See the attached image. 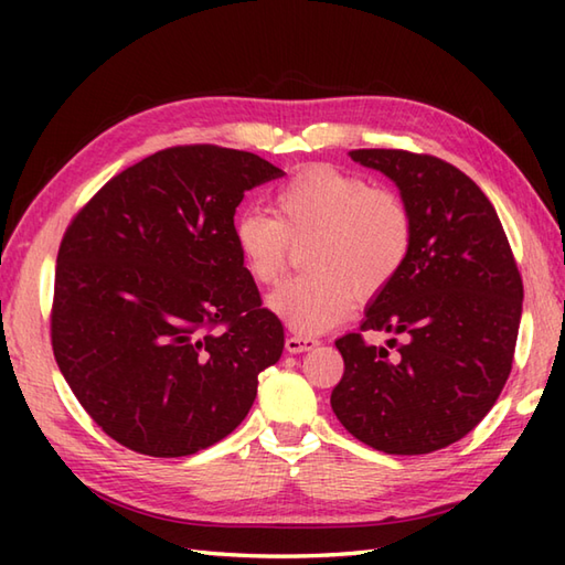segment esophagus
Returning a JSON list of instances; mask_svg holds the SVG:
<instances>
[{
    "label": "esophagus",
    "instance_id": "obj_1",
    "mask_svg": "<svg viewBox=\"0 0 565 565\" xmlns=\"http://www.w3.org/2000/svg\"><path fill=\"white\" fill-rule=\"evenodd\" d=\"M316 344H318L316 338H303V334H289V338H286V350H289L291 354H301L306 350H313Z\"/></svg>",
    "mask_w": 565,
    "mask_h": 565
}]
</instances>
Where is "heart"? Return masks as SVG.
Listing matches in <instances>:
<instances>
[{"label":"heart","mask_w":565,"mask_h":565,"mask_svg":"<svg viewBox=\"0 0 565 565\" xmlns=\"http://www.w3.org/2000/svg\"><path fill=\"white\" fill-rule=\"evenodd\" d=\"M274 218L243 211L233 223L235 249L252 281L274 284L291 247H306L308 274L281 284L267 308L301 334L347 318L354 298L376 296L398 276L413 249V215L388 189L334 167H306L274 191Z\"/></svg>","instance_id":"b5f03b06"}]
</instances>
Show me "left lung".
<instances>
[{
  "label": "left lung",
  "mask_w": 565,
  "mask_h": 565,
  "mask_svg": "<svg viewBox=\"0 0 565 565\" xmlns=\"http://www.w3.org/2000/svg\"><path fill=\"white\" fill-rule=\"evenodd\" d=\"M350 154L398 186L415 235L403 271L374 296L362 322L403 342L374 347L362 332L334 342L344 374L330 405L369 447L429 454L466 437L505 386L522 276L493 203L454 164L407 150Z\"/></svg>",
  "instance_id": "left-lung-1"
}]
</instances>
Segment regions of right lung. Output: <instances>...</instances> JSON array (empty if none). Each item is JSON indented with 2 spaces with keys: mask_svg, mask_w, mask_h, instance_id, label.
Wrapping results in <instances>:
<instances>
[{
  "mask_svg": "<svg viewBox=\"0 0 565 565\" xmlns=\"http://www.w3.org/2000/svg\"><path fill=\"white\" fill-rule=\"evenodd\" d=\"M284 172L218 146L167 148L106 182L57 252L51 340L84 411L138 454L189 456L243 423L284 326L235 249L245 191Z\"/></svg>",
  "mask_w": 565,
  "mask_h": 565,
  "instance_id": "obj_1",
  "label": "right lung"
}]
</instances>
